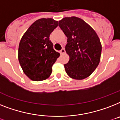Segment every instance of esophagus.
Listing matches in <instances>:
<instances>
[{
	"label": "esophagus",
	"instance_id": "obj_1",
	"mask_svg": "<svg viewBox=\"0 0 120 120\" xmlns=\"http://www.w3.org/2000/svg\"><path fill=\"white\" fill-rule=\"evenodd\" d=\"M65 53V49L64 48H63L62 50H60V53H61V54H63V53Z\"/></svg>",
	"mask_w": 120,
	"mask_h": 120
}]
</instances>
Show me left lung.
<instances>
[{"label":"left lung","instance_id":"8db88e82","mask_svg":"<svg viewBox=\"0 0 120 120\" xmlns=\"http://www.w3.org/2000/svg\"><path fill=\"white\" fill-rule=\"evenodd\" d=\"M58 26L68 38L65 50L70 60L64 65L65 71L73 79L86 78L100 62L102 45L99 37L87 23L76 16L63 18Z\"/></svg>","mask_w":120,"mask_h":120}]
</instances>
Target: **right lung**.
<instances>
[{"mask_svg":"<svg viewBox=\"0 0 120 120\" xmlns=\"http://www.w3.org/2000/svg\"><path fill=\"white\" fill-rule=\"evenodd\" d=\"M52 18H41L34 22L19 42L18 60L23 72L31 80L43 81L52 73V66L60 53L53 49L49 37L58 26Z\"/></svg>","mask_w":120,"mask_h":120,"instance_id":"obj_1","label":"right lung"}]
</instances>
